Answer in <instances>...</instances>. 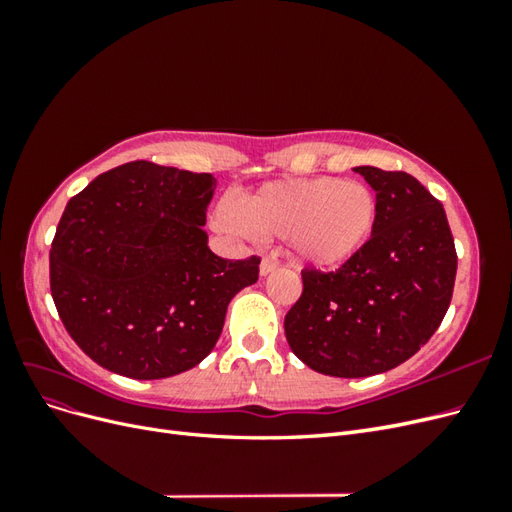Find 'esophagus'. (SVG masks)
<instances>
[{
	"mask_svg": "<svg viewBox=\"0 0 512 512\" xmlns=\"http://www.w3.org/2000/svg\"><path fill=\"white\" fill-rule=\"evenodd\" d=\"M277 269V260L273 256H265L260 260V275H269Z\"/></svg>",
	"mask_w": 512,
	"mask_h": 512,
	"instance_id": "obj_1",
	"label": "esophagus"
}]
</instances>
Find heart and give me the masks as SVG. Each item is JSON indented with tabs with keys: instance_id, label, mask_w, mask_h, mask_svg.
<instances>
[{
	"instance_id": "b5f03b06",
	"label": "heart",
	"mask_w": 512,
	"mask_h": 512,
	"mask_svg": "<svg viewBox=\"0 0 512 512\" xmlns=\"http://www.w3.org/2000/svg\"><path fill=\"white\" fill-rule=\"evenodd\" d=\"M376 218V196L365 183L314 177L260 185L239 198L237 213L220 211L218 224L260 239H290L307 265L335 267L367 243Z\"/></svg>"
}]
</instances>
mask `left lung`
I'll return each mask as SVG.
<instances>
[{"mask_svg":"<svg viewBox=\"0 0 512 512\" xmlns=\"http://www.w3.org/2000/svg\"><path fill=\"white\" fill-rule=\"evenodd\" d=\"M376 190L369 241L337 271L305 269L284 318L290 350L320 374L389 371L429 342L453 299L457 252L444 207L404 170L359 166Z\"/></svg>","mask_w":512,"mask_h":512,"instance_id":"left-lung-1","label":"left lung"}]
</instances>
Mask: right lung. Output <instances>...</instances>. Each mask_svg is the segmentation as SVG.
<instances>
[{"label":"right lung","instance_id":"obj_1","mask_svg":"<svg viewBox=\"0 0 512 512\" xmlns=\"http://www.w3.org/2000/svg\"><path fill=\"white\" fill-rule=\"evenodd\" d=\"M209 173L147 160L91 181L61 215L51 294L91 361L134 380L188 371L213 350L230 299L258 280L260 258L207 245Z\"/></svg>","mask_w":512,"mask_h":512}]
</instances>
